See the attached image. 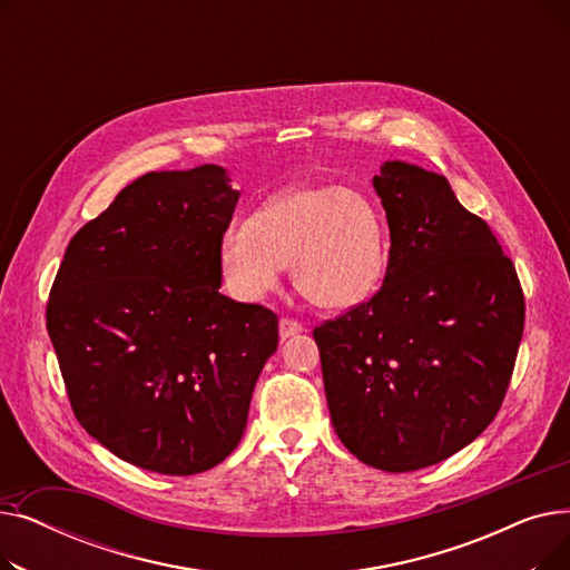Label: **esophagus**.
Returning <instances> with one entry per match:
<instances>
[{
  "instance_id": "esophagus-1",
  "label": "esophagus",
  "mask_w": 570,
  "mask_h": 570,
  "mask_svg": "<svg viewBox=\"0 0 570 570\" xmlns=\"http://www.w3.org/2000/svg\"><path fill=\"white\" fill-rule=\"evenodd\" d=\"M297 333H303V323L301 321L288 318V316L279 318V337L282 340H288V337H293Z\"/></svg>"
}]
</instances>
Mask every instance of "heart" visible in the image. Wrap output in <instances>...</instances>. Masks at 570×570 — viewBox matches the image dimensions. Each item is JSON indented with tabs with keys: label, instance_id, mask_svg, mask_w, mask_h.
<instances>
[{
	"label": "heart",
	"instance_id": "1",
	"mask_svg": "<svg viewBox=\"0 0 570 570\" xmlns=\"http://www.w3.org/2000/svg\"><path fill=\"white\" fill-rule=\"evenodd\" d=\"M387 258L385 226L361 191L335 185L295 187L267 200L252 222L219 239L226 288L261 301L291 265L295 288L323 309H348L379 286Z\"/></svg>",
	"mask_w": 570,
	"mask_h": 570
}]
</instances>
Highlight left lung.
<instances>
[{"mask_svg":"<svg viewBox=\"0 0 570 570\" xmlns=\"http://www.w3.org/2000/svg\"><path fill=\"white\" fill-rule=\"evenodd\" d=\"M391 228L381 288L314 327L327 409L348 451L381 471L455 455L494 421L524 331V293L492 228L443 175L385 161Z\"/></svg>","mask_w":570,"mask_h":570,"instance_id":"8db88e82","label":"left lung"}]
</instances>
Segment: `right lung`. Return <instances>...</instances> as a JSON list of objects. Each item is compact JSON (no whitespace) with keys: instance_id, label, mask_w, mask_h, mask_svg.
<instances>
[{"instance_id":"right-lung-1","label":"right lung","mask_w":570,"mask_h":570,"mask_svg":"<svg viewBox=\"0 0 570 570\" xmlns=\"http://www.w3.org/2000/svg\"><path fill=\"white\" fill-rule=\"evenodd\" d=\"M237 198L213 164L145 173L71 237L52 282L46 325L78 423L140 469L224 462L277 351V314L219 293Z\"/></svg>"}]
</instances>
